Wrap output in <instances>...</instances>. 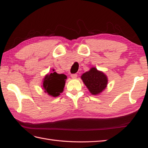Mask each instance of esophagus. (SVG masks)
Listing matches in <instances>:
<instances>
[{
	"label": "esophagus",
	"mask_w": 148,
	"mask_h": 148,
	"mask_svg": "<svg viewBox=\"0 0 148 148\" xmlns=\"http://www.w3.org/2000/svg\"><path fill=\"white\" fill-rule=\"evenodd\" d=\"M71 78H73V79H76V78L77 77V74H71Z\"/></svg>",
	"instance_id": "1"
}]
</instances>
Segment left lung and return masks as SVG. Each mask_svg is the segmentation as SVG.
I'll use <instances>...</instances> for the list:
<instances>
[{
  "mask_svg": "<svg viewBox=\"0 0 148 148\" xmlns=\"http://www.w3.org/2000/svg\"><path fill=\"white\" fill-rule=\"evenodd\" d=\"M80 78L93 95H100L107 87L108 82L107 75L98 70L95 67H92L88 71L83 73Z\"/></svg>",
  "mask_w": 148,
  "mask_h": 148,
  "instance_id": "obj_1",
  "label": "left lung"
}]
</instances>
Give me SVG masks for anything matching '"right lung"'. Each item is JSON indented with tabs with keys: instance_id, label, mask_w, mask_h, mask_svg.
<instances>
[{
	"instance_id": "obj_1",
	"label": "right lung",
	"mask_w": 148,
	"mask_h": 148,
	"mask_svg": "<svg viewBox=\"0 0 148 148\" xmlns=\"http://www.w3.org/2000/svg\"><path fill=\"white\" fill-rule=\"evenodd\" d=\"M66 79L64 74H58L54 69H52L51 73L44 76L42 88L49 96L57 97L63 92Z\"/></svg>"
}]
</instances>
